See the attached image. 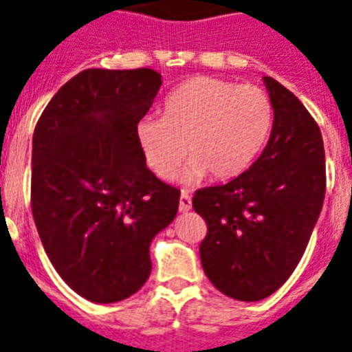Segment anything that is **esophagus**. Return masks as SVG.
<instances>
[{
	"label": "esophagus",
	"instance_id": "1",
	"mask_svg": "<svg viewBox=\"0 0 352 352\" xmlns=\"http://www.w3.org/2000/svg\"><path fill=\"white\" fill-rule=\"evenodd\" d=\"M190 208H192V199L183 190L182 196H179V212H188Z\"/></svg>",
	"mask_w": 352,
	"mask_h": 352
}]
</instances>
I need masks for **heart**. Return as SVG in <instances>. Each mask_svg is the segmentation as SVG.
Wrapping results in <instances>:
<instances>
[{"label": "heart", "mask_w": 352, "mask_h": 352, "mask_svg": "<svg viewBox=\"0 0 352 352\" xmlns=\"http://www.w3.org/2000/svg\"><path fill=\"white\" fill-rule=\"evenodd\" d=\"M274 106L264 89L216 77H192L165 98L164 118L136 124V142L145 165L170 179L187 153L190 164L182 183L230 179L248 169L266 145ZM188 149L185 150L184 147Z\"/></svg>", "instance_id": "b5f03b06"}]
</instances>
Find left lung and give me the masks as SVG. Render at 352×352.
Here are the masks:
<instances>
[{
  "instance_id": "1",
  "label": "left lung",
  "mask_w": 352,
  "mask_h": 352,
  "mask_svg": "<svg viewBox=\"0 0 352 352\" xmlns=\"http://www.w3.org/2000/svg\"><path fill=\"white\" fill-rule=\"evenodd\" d=\"M274 106L270 140L246 173L199 188L192 207L207 221L199 257L208 280L235 300H263L304 255L326 196L320 129L304 104L263 77Z\"/></svg>"
}]
</instances>
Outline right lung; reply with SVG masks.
<instances>
[{"label":"right lung","instance_id":"obj_1","mask_svg":"<svg viewBox=\"0 0 352 352\" xmlns=\"http://www.w3.org/2000/svg\"><path fill=\"white\" fill-rule=\"evenodd\" d=\"M162 75L84 69L55 93L32 140V214L48 259L75 293L124 300L149 278V246L170 225L179 190L147 169L136 124Z\"/></svg>","mask_w":352,"mask_h":352}]
</instances>
